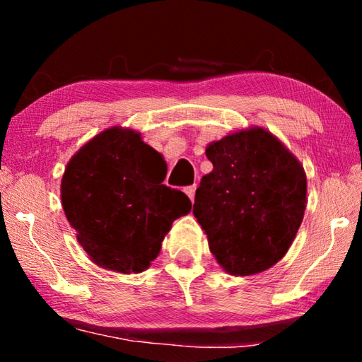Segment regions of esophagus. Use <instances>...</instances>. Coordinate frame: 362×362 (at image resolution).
Here are the masks:
<instances>
[{
    "instance_id": "1",
    "label": "esophagus",
    "mask_w": 362,
    "mask_h": 362,
    "mask_svg": "<svg viewBox=\"0 0 362 362\" xmlns=\"http://www.w3.org/2000/svg\"><path fill=\"white\" fill-rule=\"evenodd\" d=\"M194 192H196V185H189L185 188V193L188 194V198L192 201L194 199Z\"/></svg>"
}]
</instances>
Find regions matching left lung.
Listing matches in <instances>:
<instances>
[{
	"mask_svg": "<svg viewBox=\"0 0 362 362\" xmlns=\"http://www.w3.org/2000/svg\"><path fill=\"white\" fill-rule=\"evenodd\" d=\"M212 173L196 189L193 214L226 273L247 276L283 259L306 206V175L279 140L254 127L206 148Z\"/></svg>",
	"mask_w": 362,
	"mask_h": 362,
	"instance_id": "8db88e82",
	"label": "left lung"
}]
</instances>
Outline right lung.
I'll list each match as a JSON object with an SVG mask.
<instances>
[{"label":"right lung","instance_id":"right-lung-1","mask_svg":"<svg viewBox=\"0 0 362 362\" xmlns=\"http://www.w3.org/2000/svg\"><path fill=\"white\" fill-rule=\"evenodd\" d=\"M161 155L131 129L112 127L71 158L62 177V206L90 260L119 273H140L161 250L175 218L192 201L164 185Z\"/></svg>","mask_w":362,"mask_h":362}]
</instances>
